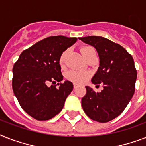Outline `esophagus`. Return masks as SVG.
<instances>
[{"label":"esophagus","mask_w":146,"mask_h":146,"mask_svg":"<svg viewBox=\"0 0 146 146\" xmlns=\"http://www.w3.org/2000/svg\"><path fill=\"white\" fill-rule=\"evenodd\" d=\"M77 87H78V85H76V84H74V85H73V88H74V89H76Z\"/></svg>","instance_id":"obj_1"}]
</instances>
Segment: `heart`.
<instances>
[{"mask_svg":"<svg viewBox=\"0 0 146 146\" xmlns=\"http://www.w3.org/2000/svg\"><path fill=\"white\" fill-rule=\"evenodd\" d=\"M94 50V48L92 47V46H84V47L81 48V49H80L82 54L83 55L85 58L88 56V54ZM66 54H67V51L64 52L61 54V57H60L59 64H60L61 66L64 65V64ZM66 76H67V79L68 80H70V81L73 82V83L81 85V84L85 83V82L89 79L90 73L88 72H85V71L70 70L67 73Z\"/></svg>","mask_w":146,"mask_h":146,"instance_id":"1","label":"heart"}]
</instances>
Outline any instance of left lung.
<instances>
[{
    "label": "left lung",
    "instance_id": "8db88e82",
    "mask_svg": "<svg viewBox=\"0 0 146 146\" xmlns=\"http://www.w3.org/2000/svg\"><path fill=\"white\" fill-rule=\"evenodd\" d=\"M79 40L96 48L100 64L92 82L94 85L104 84L100 92L85 86L86 94L82 99V106L91 119L108 122L124 111L134 94L137 73L133 58L122 46L102 36Z\"/></svg>",
    "mask_w": 146,
    "mask_h": 146
}]
</instances>
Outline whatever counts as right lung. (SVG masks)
<instances>
[{"mask_svg":"<svg viewBox=\"0 0 146 146\" xmlns=\"http://www.w3.org/2000/svg\"><path fill=\"white\" fill-rule=\"evenodd\" d=\"M76 37L49 36L23 51L13 68L12 86L20 106L32 118L49 120L62 110L73 91L70 81L48 86L63 80L59 59Z\"/></svg>","mask_w":146,"mask_h":146,"instance_id":"right-lung-1","label":"right lung"}]
</instances>
